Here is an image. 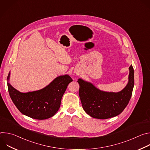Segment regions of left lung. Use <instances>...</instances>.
I'll list each match as a JSON object with an SVG mask.
<instances>
[{
  "instance_id": "8db88e82",
  "label": "left lung",
  "mask_w": 150,
  "mask_h": 150,
  "mask_svg": "<svg viewBox=\"0 0 150 150\" xmlns=\"http://www.w3.org/2000/svg\"><path fill=\"white\" fill-rule=\"evenodd\" d=\"M129 70L126 86L117 93L101 91L91 82L78 79L79 96L84 111L92 117L100 119L120 114L129 103L134 86V71L132 65Z\"/></svg>"
}]
</instances>
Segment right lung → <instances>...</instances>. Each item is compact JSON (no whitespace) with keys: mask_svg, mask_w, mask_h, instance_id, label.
Wrapping results in <instances>:
<instances>
[{"mask_svg":"<svg viewBox=\"0 0 150 150\" xmlns=\"http://www.w3.org/2000/svg\"><path fill=\"white\" fill-rule=\"evenodd\" d=\"M8 74V88L9 96L19 112L30 117L44 120L53 116L60 108L61 100L68 84L72 79L68 75L56 78L44 88L40 90L21 93L9 83Z\"/></svg>","mask_w":150,"mask_h":150,"instance_id":"obj_1","label":"right lung"}]
</instances>
